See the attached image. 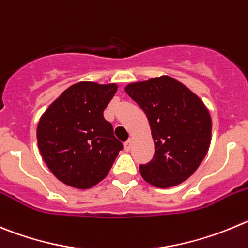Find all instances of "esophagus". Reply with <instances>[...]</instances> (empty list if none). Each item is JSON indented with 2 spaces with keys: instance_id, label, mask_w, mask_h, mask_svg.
I'll use <instances>...</instances> for the list:
<instances>
[{
  "instance_id": "esophagus-1",
  "label": "esophagus",
  "mask_w": 248,
  "mask_h": 248,
  "mask_svg": "<svg viewBox=\"0 0 248 248\" xmlns=\"http://www.w3.org/2000/svg\"><path fill=\"white\" fill-rule=\"evenodd\" d=\"M131 147H132V140H128L127 142H124V150H126V152H128V150L131 149Z\"/></svg>"
}]
</instances>
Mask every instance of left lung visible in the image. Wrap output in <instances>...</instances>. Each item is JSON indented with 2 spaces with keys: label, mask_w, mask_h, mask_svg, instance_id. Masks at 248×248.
I'll return each instance as SVG.
<instances>
[{
  "label": "left lung",
  "mask_w": 248,
  "mask_h": 248,
  "mask_svg": "<svg viewBox=\"0 0 248 248\" xmlns=\"http://www.w3.org/2000/svg\"><path fill=\"white\" fill-rule=\"evenodd\" d=\"M124 90L147 115L155 145L152 160L140 166V175L159 188L180 185L209 149V111L186 85L169 76L131 83Z\"/></svg>",
  "instance_id": "1"
}]
</instances>
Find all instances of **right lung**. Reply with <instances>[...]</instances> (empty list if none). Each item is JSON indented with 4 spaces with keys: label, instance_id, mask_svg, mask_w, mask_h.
<instances>
[{
    "label": "right lung",
    "instance_id": "1",
    "mask_svg": "<svg viewBox=\"0 0 248 248\" xmlns=\"http://www.w3.org/2000/svg\"><path fill=\"white\" fill-rule=\"evenodd\" d=\"M116 84L79 82L64 90L39 121L36 137L44 161L64 185L87 189L104 180L122 150L104 110Z\"/></svg>",
    "mask_w": 248,
    "mask_h": 248
}]
</instances>
